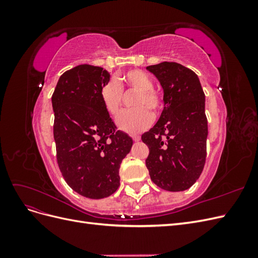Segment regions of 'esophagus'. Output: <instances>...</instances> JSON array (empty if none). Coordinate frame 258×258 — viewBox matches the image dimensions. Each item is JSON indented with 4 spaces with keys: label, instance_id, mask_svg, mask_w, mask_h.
Masks as SVG:
<instances>
[{
    "label": "esophagus",
    "instance_id": "1",
    "mask_svg": "<svg viewBox=\"0 0 258 258\" xmlns=\"http://www.w3.org/2000/svg\"><path fill=\"white\" fill-rule=\"evenodd\" d=\"M131 137H132V139H134L135 142L140 141V139H141V137H140V136H131Z\"/></svg>",
    "mask_w": 258,
    "mask_h": 258
}]
</instances>
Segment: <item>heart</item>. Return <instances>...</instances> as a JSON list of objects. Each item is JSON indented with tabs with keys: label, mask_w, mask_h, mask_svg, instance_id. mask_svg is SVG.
I'll return each instance as SVG.
<instances>
[{
	"label": "heart",
	"mask_w": 258,
	"mask_h": 258,
	"mask_svg": "<svg viewBox=\"0 0 258 258\" xmlns=\"http://www.w3.org/2000/svg\"><path fill=\"white\" fill-rule=\"evenodd\" d=\"M119 84L114 80L108 81L101 89V100L107 113L116 117L121 110L122 88L138 91L134 101V106L129 111H124L117 119V123L121 130L128 134H138L144 130L153 120L154 115L161 112L163 107V98L156 89L152 79L141 70H129L119 77Z\"/></svg>",
	"instance_id": "1"
}]
</instances>
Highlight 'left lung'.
Returning a JSON list of instances; mask_svg holds the SVG:
<instances>
[{"mask_svg":"<svg viewBox=\"0 0 258 258\" xmlns=\"http://www.w3.org/2000/svg\"><path fill=\"white\" fill-rule=\"evenodd\" d=\"M163 89V110L142 135L150 148L146 167L152 181L169 191L188 189L199 178L207 157L205 92L197 74L176 62L146 68Z\"/></svg>","mask_w":258,"mask_h":258,"instance_id":"8db88e82","label":"left lung"}]
</instances>
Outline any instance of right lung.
<instances>
[{
    "instance_id": "1",
    "label": "right lung",
    "mask_w": 258,
    "mask_h": 258,
    "mask_svg": "<svg viewBox=\"0 0 258 258\" xmlns=\"http://www.w3.org/2000/svg\"><path fill=\"white\" fill-rule=\"evenodd\" d=\"M108 81L103 68L81 64L60 76L51 97L59 169L74 191L90 199L117 190L120 163L134 143L117 130L101 100Z\"/></svg>"
}]
</instances>
